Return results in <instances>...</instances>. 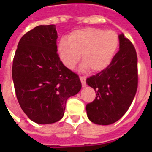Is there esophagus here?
I'll return each mask as SVG.
<instances>
[{
    "instance_id": "obj_1",
    "label": "esophagus",
    "mask_w": 152,
    "mask_h": 152,
    "mask_svg": "<svg viewBox=\"0 0 152 152\" xmlns=\"http://www.w3.org/2000/svg\"><path fill=\"white\" fill-rule=\"evenodd\" d=\"M80 81H81V83H82V86L83 87H86L87 86V83H86V77L85 76H80Z\"/></svg>"
}]
</instances>
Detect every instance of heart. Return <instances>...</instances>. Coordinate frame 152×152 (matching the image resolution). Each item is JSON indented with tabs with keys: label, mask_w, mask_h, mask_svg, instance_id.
<instances>
[{
	"label": "heart",
	"mask_w": 152,
	"mask_h": 152,
	"mask_svg": "<svg viewBox=\"0 0 152 152\" xmlns=\"http://www.w3.org/2000/svg\"><path fill=\"white\" fill-rule=\"evenodd\" d=\"M119 42L117 32L87 27L72 31L68 39L61 38L57 50L60 60L67 69L72 70L82 54V69L100 72L112 63Z\"/></svg>",
	"instance_id": "obj_1"
}]
</instances>
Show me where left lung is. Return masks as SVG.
I'll return each instance as SVG.
<instances>
[{"label":"left lung","mask_w":152,"mask_h":152,"mask_svg":"<svg viewBox=\"0 0 152 152\" xmlns=\"http://www.w3.org/2000/svg\"><path fill=\"white\" fill-rule=\"evenodd\" d=\"M119 51L104 71L87 79L97 97L86 106L91 122L108 125L116 122L129 110L137 90V52L132 42L121 34Z\"/></svg>","instance_id":"8db88e82"}]
</instances>
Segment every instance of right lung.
<instances>
[{
  "label": "right lung",
  "instance_id": "right-lung-1",
  "mask_svg": "<svg viewBox=\"0 0 152 152\" xmlns=\"http://www.w3.org/2000/svg\"><path fill=\"white\" fill-rule=\"evenodd\" d=\"M55 25H39L19 42L12 64L15 95L23 111L41 125L63 118L66 101L81 89L79 76L57 54Z\"/></svg>",
  "mask_w": 152,
  "mask_h": 152
}]
</instances>
